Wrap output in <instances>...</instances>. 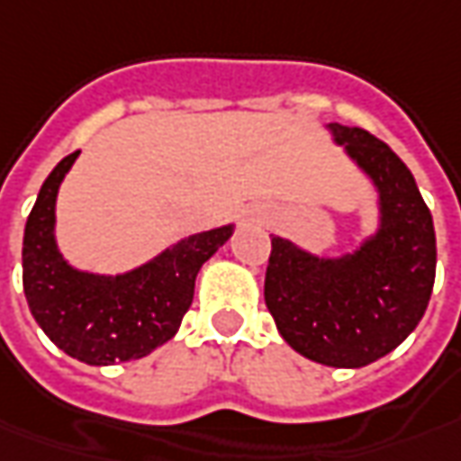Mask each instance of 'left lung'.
<instances>
[{
    "label": "left lung",
    "mask_w": 461,
    "mask_h": 461,
    "mask_svg": "<svg viewBox=\"0 0 461 461\" xmlns=\"http://www.w3.org/2000/svg\"><path fill=\"white\" fill-rule=\"evenodd\" d=\"M379 195V228L344 256L271 238L266 306L285 344L336 369L386 357L421 321L437 273V238L411 170L361 128L326 125Z\"/></svg>",
    "instance_id": "8db88e82"
}]
</instances>
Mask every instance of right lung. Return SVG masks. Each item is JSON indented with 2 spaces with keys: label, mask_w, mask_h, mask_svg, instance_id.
Instances as JSON below:
<instances>
[{
  "label": "right lung",
  "mask_w": 461,
  "mask_h": 461,
  "mask_svg": "<svg viewBox=\"0 0 461 461\" xmlns=\"http://www.w3.org/2000/svg\"><path fill=\"white\" fill-rule=\"evenodd\" d=\"M79 150L44 180L24 225L22 284L34 321L65 354L90 366L148 357L170 341L193 303L200 266L233 236L221 225L183 238L117 276L79 271L57 249V193Z\"/></svg>",
  "instance_id": "1"
}]
</instances>
